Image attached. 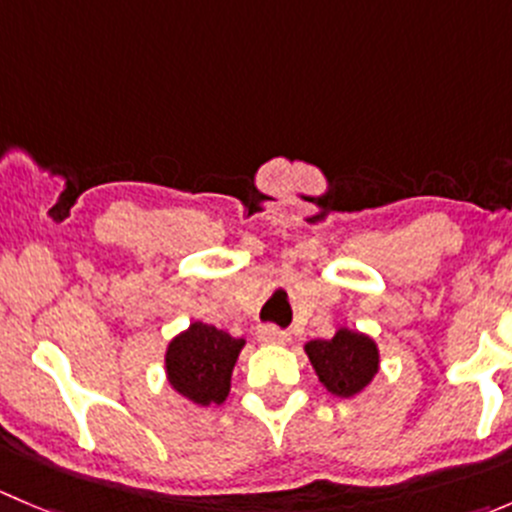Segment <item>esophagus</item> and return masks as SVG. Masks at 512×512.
<instances>
[{
  "mask_svg": "<svg viewBox=\"0 0 512 512\" xmlns=\"http://www.w3.org/2000/svg\"><path fill=\"white\" fill-rule=\"evenodd\" d=\"M287 339V334L282 332L280 327H275V324H262L260 329H257V342L260 344H282Z\"/></svg>",
  "mask_w": 512,
  "mask_h": 512,
  "instance_id": "34e87169",
  "label": "esophagus"
}]
</instances>
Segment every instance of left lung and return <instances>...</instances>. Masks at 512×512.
<instances>
[{"mask_svg": "<svg viewBox=\"0 0 512 512\" xmlns=\"http://www.w3.org/2000/svg\"><path fill=\"white\" fill-rule=\"evenodd\" d=\"M319 381L334 396L352 399L364 391L379 371V349L371 337L342 327L332 339H312L304 344Z\"/></svg>", "mask_w": 512, "mask_h": 512, "instance_id": "left-lung-1", "label": "left lung"}]
</instances>
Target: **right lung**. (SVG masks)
I'll list each match as a JSON object with an SVG mask.
<instances>
[{"label": "right lung", "instance_id": "right-lung-1", "mask_svg": "<svg viewBox=\"0 0 512 512\" xmlns=\"http://www.w3.org/2000/svg\"><path fill=\"white\" fill-rule=\"evenodd\" d=\"M245 339H235L213 324L193 322L168 344L165 374L168 384L198 406L223 404Z\"/></svg>", "mask_w": 512, "mask_h": 512}]
</instances>
